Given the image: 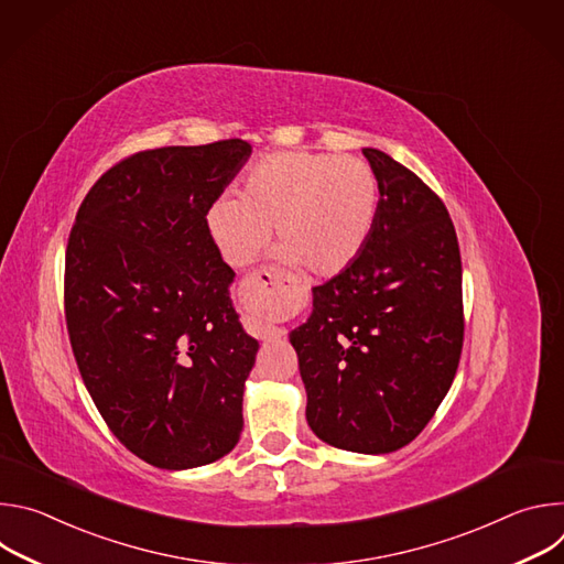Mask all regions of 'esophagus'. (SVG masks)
<instances>
[{
  "instance_id": "34e87169",
  "label": "esophagus",
  "mask_w": 564,
  "mask_h": 564,
  "mask_svg": "<svg viewBox=\"0 0 564 564\" xmlns=\"http://www.w3.org/2000/svg\"><path fill=\"white\" fill-rule=\"evenodd\" d=\"M274 283H276V276L272 272H268V270L250 272L243 281H240L238 296H240V301H243L250 307H263L268 303V294L274 288ZM252 333L259 339H263V341H274V339L285 335V330L268 326V324H261V321H257V324L252 326Z\"/></svg>"
}]
</instances>
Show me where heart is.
Returning <instances> with one entry per match:
<instances>
[{
  "instance_id": "1",
  "label": "heart",
  "mask_w": 564,
  "mask_h": 564,
  "mask_svg": "<svg viewBox=\"0 0 564 564\" xmlns=\"http://www.w3.org/2000/svg\"><path fill=\"white\" fill-rule=\"evenodd\" d=\"M379 207L370 163L352 155L276 151L246 174L240 196L223 194L207 229L229 265H248L274 225L279 254L316 276L346 270L364 250Z\"/></svg>"
}]
</instances>
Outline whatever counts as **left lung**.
<instances>
[{"instance_id": "left-lung-1", "label": "left lung", "mask_w": 564, "mask_h": 564, "mask_svg": "<svg viewBox=\"0 0 564 564\" xmlns=\"http://www.w3.org/2000/svg\"><path fill=\"white\" fill-rule=\"evenodd\" d=\"M379 207L359 257L314 288L290 333L310 429L352 453L411 444L446 397L464 344L462 259L442 198L409 167L364 149Z\"/></svg>"}]
</instances>
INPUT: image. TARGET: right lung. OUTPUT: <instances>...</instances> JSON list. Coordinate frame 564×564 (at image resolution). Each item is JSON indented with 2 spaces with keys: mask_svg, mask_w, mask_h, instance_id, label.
I'll use <instances>...</instances> for the list:
<instances>
[{
  "mask_svg": "<svg viewBox=\"0 0 564 564\" xmlns=\"http://www.w3.org/2000/svg\"><path fill=\"white\" fill-rule=\"evenodd\" d=\"M248 140L131 153L85 196L68 234L64 316L79 375L109 431L151 466L216 462L243 429L259 350L238 324L234 270L207 212Z\"/></svg>",
  "mask_w": 564,
  "mask_h": 564,
  "instance_id": "obj_1",
  "label": "right lung"
}]
</instances>
